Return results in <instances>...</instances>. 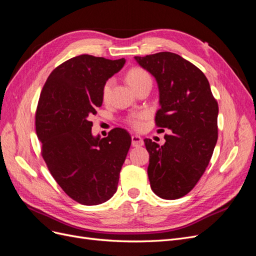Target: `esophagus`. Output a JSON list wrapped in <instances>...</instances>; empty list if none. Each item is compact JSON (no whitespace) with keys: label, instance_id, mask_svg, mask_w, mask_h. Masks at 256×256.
Here are the masks:
<instances>
[{"label":"esophagus","instance_id":"obj_1","mask_svg":"<svg viewBox=\"0 0 256 256\" xmlns=\"http://www.w3.org/2000/svg\"><path fill=\"white\" fill-rule=\"evenodd\" d=\"M131 143H132V146H136V147L142 146L144 144L142 138L140 136H131Z\"/></svg>","mask_w":256,"mask_h":256}]
</instances>
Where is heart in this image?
I'll return each mask as SVG.
<instances>
[{
    "label": "heart",
    "mask_w": 256,
    "mask_h": 256,
    "mask_svg": "<svg viewBox=\"0 0 256 256\" xmlns=\"http://www.w3.org/2000/svg\"><path fill=\"white\" fill-rule=\"evenodd\" d=\"M126 79H127V82L129 83L130 86L134 90L138 86V85H140L146 81L152 80L150 74H147L142 68L130 69V70L126 74ZM112 84H113L112 79H109L108 81H106V83L104 84L102 92V98L104 100L110 95ZM145 118H146V113H138V114L131 115L128 118V122L134 129H141L143 127V120Z\"/></svg>",
    "instance_id": "1"
}]
</instances>
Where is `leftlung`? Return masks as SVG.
<instances>
[{
    "mask_svg": "<svg viewBox=\"0 0 256 256\" xmlns=\"http://www.w3.org/2000/svg\"><path fill=\"white\" fill-rule=\"evenodd\" d=\"M134 58L158 83L156 126L171 131L162 146L144 140L150 188L161 198H180L194 188L210 161L218 140V102L205 74L178 54Z\"/></svg>",
    "mask_w": 256,
    "mask_h": 256,
    "instance_id": "1",
    "label": "left lung"
}]
</instances>
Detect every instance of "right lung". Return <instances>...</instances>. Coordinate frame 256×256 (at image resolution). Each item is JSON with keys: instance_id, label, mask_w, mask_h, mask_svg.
<instances>
[{"instance_id": "right-lung-1", "label": "right lung", "mask_w": 256, "mask_h": 256, "mask_svg": "<svg viewBox=\"0 0 256 256\" xmlns=\"http://www.w3.org/2000/svg\"><path fill=\"white\" fill-rule=\"evenodd\" d=\"M125 62L88 54L72 58L53 69L38 100L35 126L42 156L60 187L82 205L113 196L130 148L125 129L95 138L90 122L102 104L104 84Z\"/></svg>"}]
</instances>
